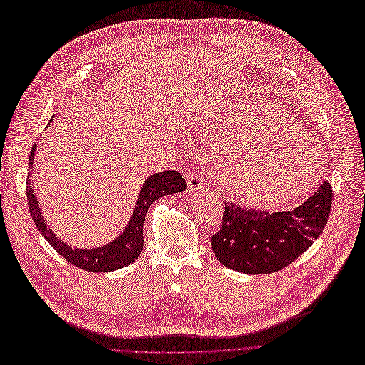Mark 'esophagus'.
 I'll return each mask as SVG.
<instances>
[{"mask_svg":"<svg viewBox=\"0 0 365 365\" xmlns=\"http://www.w3.org/2000/svg\"><path fill=\"white\" fill-rule=\"evenodd\" d=\"M186 179H187V191L189 192L200 191V189L205 187V185H207V179H205L204 173L197 171V170L189 171Z\"/></svg>","mask_w":365,"mask_h":365,"instance_id":"esophagus-1","label":"esophagus"}]
</instances>
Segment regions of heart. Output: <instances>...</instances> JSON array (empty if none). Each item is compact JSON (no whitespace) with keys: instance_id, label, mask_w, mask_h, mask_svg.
<instances>
[{"instance_id":"1","label":"heart","mask_w":365,"mask_h":365,"mask_svg":"<svg viewBox=\"0 0 365 365\" xmlns=\"http://www.w3.org/2000/svg\"><path fill=\"white\" fill-rule=\"evenodd\" d=\"M303 149L306 148H301L299 152ZM301 163V156L291 153L272 160L268 165H259L252 158H242L230 167L231 192L239 200L252 204L289 201L306 192L309 187L313 170L304 168L303 171Z\"/></svg>"}]
</instances>
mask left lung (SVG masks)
Here are the masks:
<instances>
[{"mask_svg": "<svg viewBox=\"0 0 365 365\" xmlns=\"http://www.w3.org/2000/svg\"><path fill=\"white\" fill-rule=\"evenodd\" d=\"M331 205L328 180L291 212L272 213L225 202L222 225L212 237L215 257L227 268L247 274L283 270L321 235Z\"/></svg>", "mask_w": 365, "mask_h": 365, "instance_id": "obj_1", "label": "left lung"}]
</instances>
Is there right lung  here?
Instances as JSON below:
<instances>
[{
    "label": "right lung",
    "instance_id": "1",
    "mask_svg": "<svg viewBox=\"0 0 365 365\" xmlns=\"http://www.w3.org/2000/svg\"><path fill=\"white\" fill-rule=\"evenodd\" d=\"M37 145L33 146L29 155V168L26 178V197H28V209L37 225L40 234L51 243V246L59 253L62 258H66L70 264L82 268V270L92 273H107L118 270V268L130 265L134 262L141 253L145 245L143 227L148 209L150 204L161 197L178 194L186 189V182L179 171L168 170L163 173H155L148 176L143 186L140 189V194L135 202L133 216L123 232L116 237L113 242L95 249H81L71 247L70 245L62 242L59 237L53 234L51 227H47L46 220L41 215L37 197L34 195V189L31 186V176H33V164L36 160Z\"/></svg>",
    "mask_w": 365,
    "mask_h": 365
}]
</instances>
